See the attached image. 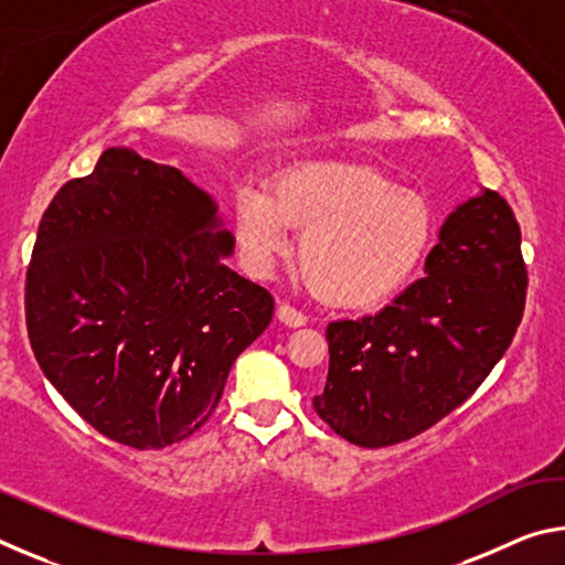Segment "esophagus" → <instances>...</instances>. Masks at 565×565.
Returning <instances> with one entry per match:
<instances>
[{
    "mask_svg": "<svg viewBox=\"0 0 565 565\" xmlns=\"http://www.w3.org/2000/svg\"><path fill=\"white\" fill-rule=\"evenodd\" d=\"M276 317H279L281 323H286V327H303L306 323V313H301L299 309H294L291 303H279L276 306Z\"/></svg>",
    "mask_w": 565,
    "mask_h": 565,
    "instance_id": "1",
    "label": "esophagus"
}]
</instances>
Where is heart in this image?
<instances>
[{"instance_id":"b5f03b06","label":"heart","mask_w":565,"mask_h":565,"mask_svg":"<svg viewBox=\"0 0 565 565\" xmlns=\"http://www.w3.org/2000/svg\"><path fill=\"white\" fill-rule=\"evenodd\" d=\"M286 226L301 232L296 266L306 286L321 301L356 309L408 279L431 244L434 214L424 196L376 167L311 159L284 169L274 194L254 184L238 189L234 228L248 271L271 269Z\"/></svg>"}]
</instances>
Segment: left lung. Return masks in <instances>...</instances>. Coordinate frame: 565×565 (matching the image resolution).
Listing matches in <instances>:
<instances>
[{"label": "left lung", "instance_id": "obj_1", "mask_svg": "<svg viewBox=\"0 0 565 565\" xmlns=\"http://www.w3.org/2000/svg\"><path fill=\"white\" fill-rule=\"evenodd\" d=\"M424 271L374 317L327 327L329 376L313 411L351 444L384 448L424 434L511 347L529 274L509 202L486 189L456 206Z\"/></svg>", "mask_w": 565, "mask_h": 565}]
</instances>
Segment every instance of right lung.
I'll return each instance as SVG.
<instances>
[{"label": "right lung", "instance_id": "obj_1", "mask_svg": "<svg viewBox=\"0 0 565 565\" xmlns=\"http://www.w3.org/2000/svg\"><path fill=\"white\" fill-rule=\"evenodd\" d=\"M232 248L206 191L131 149H107L56 191L26 269V331L44 376L99 434L157 451L212 418L274 317L271 294L222 262Z\"/></svg>", "mask_w": 565, "mask_h": 565}]
</instances>
